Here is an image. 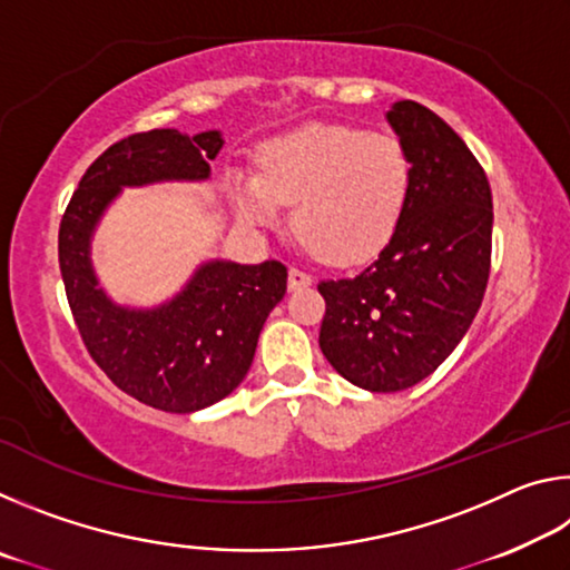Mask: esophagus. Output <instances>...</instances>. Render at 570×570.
<instances>
[{
    "instance_id": "esophagus-1",
    "label": "esophagus",
    "mask_w": 570,
    "mask_h": 570,
    "mask_svg": "<svg viewBox=\"0 0 570 570\" xmlns=\"http://www.w3.org/2000/svg\"><path fill=\"white\" fill-rule=\"evenodd\" d=\"M308 284H312V276H308L304 268H296V266L288 268V288H292V292H296V288H304Z\"/></svg>"
}]
</instances>
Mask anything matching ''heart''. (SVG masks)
<instances>
[{"mask_svg": "<svg viewBox=\"0 0 570 570\" xmlns=\"http://www.w3.org/2000/svg\"><path fill=\"white\" fill-rule=\"evenodd\" d=\"M412 188V160L400 138L354 125H304L268 140L256 178H236L248 220L292 204L298 240L330 264L372 256L397 226Z\"/></svg>", "mask_w": 570, "mask_h": 570, "instance_id": "1", "label": "heart"}]
</instances>
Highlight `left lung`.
<instances>
[{"label":"left lung","mask_w":570,"mask_h":570,"mask_svg":"<svg viewBox=\"0 0 570 570\" xmlns=\"http://www.w3.org/2000/svg\"><path fill=\"white\" fill-rule=\"evenodd\" d=\"M387 120L412 160L407 204L370 266L320 282L322 352L370 392L407 390L448 360L485 296L493 250L490 183L460 135L414 100Z\"/></svg>","instance_id":"obj_1"}]
</instances>
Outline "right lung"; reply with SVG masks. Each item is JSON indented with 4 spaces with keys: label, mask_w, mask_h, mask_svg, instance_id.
Returning a JSON list of instances; mask_svg holds the SVG:
<instances>
[{
    "label": "right lung",
    "mask_w": 570,
    "mask_h": 570,
    "mask_svg": "<svg viewBox=\"0 0 570 570\" xmlns=\"http://www.w3.org/2000/svg\"><path fill=\"white\" fill-rule=\"evenodd\" d=\"M220 146L218 130L128 135L85 170L60 220L57 254L77 332L115 387L163 412L204 410L238 387L268 312L286 294V266L208 262L168 304L125 308L98 288L90 236L122 186L204 180Z\"/></svg>",
    "instance_id": "obj_1"
}]
</instances>
